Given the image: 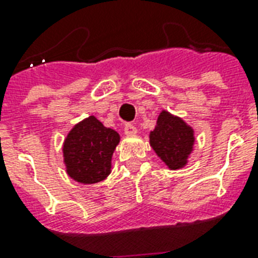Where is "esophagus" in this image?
<instances>
[{
  "instance_id": "34e87169",
  "label": "esophagus",
  "mask_w": 258,
  "mask_h": 258,
  "mask_svg": "<svg viewBox=\"0 0 258 258\" xmlns=\"http://www.w3.org/2000/svg\"><path fill=\"white\" fill-rule=\"evenodd\" d=\"M124 134L125 135H135V134H137V127L134 124H125Z\"/></svg>"
}]
</instances>
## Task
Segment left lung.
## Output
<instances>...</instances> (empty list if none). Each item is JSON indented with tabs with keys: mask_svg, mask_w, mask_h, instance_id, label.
<instances>
[{
	"mask_svg": "<svg viewBox=\"0 0 258 258\" xmlns=\"http://www.w3.org/2000/svg\"><path fill=\"white\" fill-rule=\"evenodd\" d=\"M150 143L158 157L175 170L186 165L194 145V134L182 119L163 111L158 117L157 127L150 134Z\"/></svg>",
	"mask_w": 258,
	"mask_h": 258,
	"instance_id": "obj_1",
	"label": "left lung"
}]
</instances>
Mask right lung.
Returning <instances> with one entry per match:
<instances>
[{"mask_svg":"<svg viewBox=\"0 0 258 258\" xmlns=\"http://www.w3.org/2000/svg\"><path fill=\"white\" fill-rule=\"evenodd\" d=\"M119 139L116 131L104 127L95 116L75 125L62 147L68 175L80 183L105 179Z\"/></svg>","mask_w":258,"mask_h":258,"instance_id":"obj_1","label":"right lung"}]
</instances>
